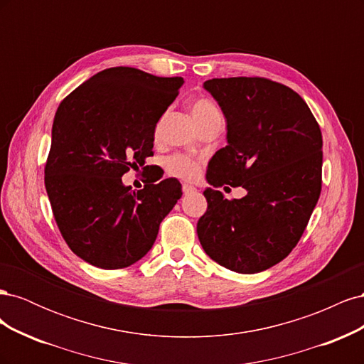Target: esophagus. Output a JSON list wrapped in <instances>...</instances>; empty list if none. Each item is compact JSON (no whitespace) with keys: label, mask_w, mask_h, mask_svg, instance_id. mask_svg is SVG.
<instances>
[{"label":"esophagus","mask_w":364,"mask_h":364,"mask_svg":"<svg viewBox=\"0 0 364 364\" xmlns=\"http://www.w3.org/2000/svg\"><path fill=\"white\" fill-rule=\"evenodd\" d=\"M182 191H183V194H190V193H194L196 188H194L193 185H190V183H183L182 185Z\"/></svg>","instance_id":"esophagus-1"}]
</instances>
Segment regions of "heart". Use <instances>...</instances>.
Instances as JSON below:
<instances>
[{"mask_svg":"<svg viewBox=\"0 0 364 364\" xmlns=\"http://www.w3.org/2000/svg\"><path fill=\"white\" fill-rule=\"evenodd\" d=\"M190 112H191V117L196 121L197 126L209 118L220 115L215 105L211 100H208V98H203V97L194 98V100L190 103ZM167 170L170 174L178 176V178L193 181L200 173V164H199V161H196L190 156L174 155L167 159Z\"/></svg>","mask_w":364,"mask_h":364,"instance_id":"1","label":"heart"}]
</instances>
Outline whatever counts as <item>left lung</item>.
Listing matches in <instances>:
<instances>
[{
  "label": "left lung",
  "mask_w": 364,
  "mask_h": 364,
  "mask_svg": "<svg viewBox=\"0 0 364 364\" xmlns=\"http://www.w3.org/2000/svg\"><path fill=\"white\" fill-rule=\"evenodd\" d=\"M203 87L228 124V146L209 161L206 181L243 186L246 196L228 200L206 188L197 235L220 266L267 270L297 245L321 196V127L299 94L264 77L213 79Z\"/></svg>",
  "instance_id": "1"
}]
</instances>
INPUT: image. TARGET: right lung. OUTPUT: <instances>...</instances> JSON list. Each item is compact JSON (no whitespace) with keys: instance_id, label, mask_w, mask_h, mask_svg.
Returning <instances> with one entry per match:
<instances>
[{"instance_id":"add662e5","label":"right lung","mask_w":364,"mask_h":364,"mask_svg":"<svg viewBox=\"0 0 364 364\" xmlns=\"http://www.w3.org/2000/svg\"><path fill=\"white\" fill-rule=\"evenodd\" d=\"M182 85V77L107 68L58 107L46 188L63 240L95 267L115 270L141 259L181 199L182 186L174 178L138 191L121 178L153 156L156 123Z\"/></svg>"}]
</instances>
